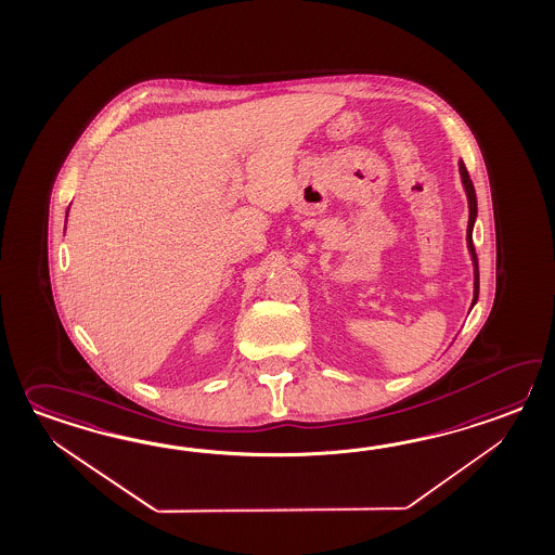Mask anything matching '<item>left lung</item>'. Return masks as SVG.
Segmentation results:
<instances>
[{"mask_svg": "<svg viewBox=\"0 0 555 555\" xmlns=\"http://www.w3.org/2000/svg\"><path fill=\"white\" fill-rule=\"evenodd\" d=\"M460 167V175H462V185L466 189V197H468V231H466V241H468V250L472 255V262H474V300L472 307L478 302V295H480V271H478V257H476V248H474V238H472V231H474V222L478 217V201H476V191H474V183L469 179L468 169L464 165V160L460 159L457 163Z\"/></svg>", "mask_w": 555, "mask_h": 555, "instance_id": "obj_1", "label": "left lung"}]
</instances>
